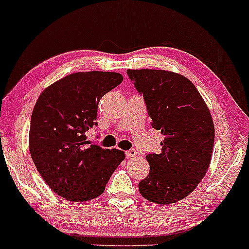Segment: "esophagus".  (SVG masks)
<instances>
[{
	"label": "esophagus",
	"instance_id": "obj_1",
	"mask_svg": "<svg viewBox=\"0 0 249 249\" xmlns=\"http://www.w3.org/2000/svg\"><path fill=\"white\" fill-rule=\"evenodd\" d=\"M138 156V153H137L136 150H133V148H131V150H128L126 152V157L127 158H134V157Z\"/></svg>",
	"mask_w": 249,
	"mask_h": 249
}]
</instances>
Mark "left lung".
I'll list each match as a JSON object with an SVG mask.
<instances>
[{
  "instance_id": "1",
  "label": "left lung",
  "mask_w": 249,
  "mask_h": 249,
  "mask_svg": "<svg viewBox=\"0 0 249 249\" xmlns=\"http://www.w3.org/2000/svg\"><path fill=\"white\" fill-rule=\"evenodd\" d=\"M144 97L152 127L164 136L161 152L146 156L150 173L139 182L148 201L170 205L198 186L211 164L214 124L206 103L190 79L166 70H127Z\"/></svg>"
}]
</instances>
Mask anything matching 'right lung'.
<instances>
[{
  "instance_id": "add662e5",
  "label": "right lung",
  "mask_w": 249,
  "mask_h": 249,
  "mask_svg": "<svg viewBox=\"0 0 249 249\" xmlns=\"http://www.w3.org/2000/svg\"><path fill=\"white\" fill-rule=\"evenodd\" d=\"M123 82L118 72L88 71L63 77L43 90L33 110L29 150L53 192L69 201H88L104 192L125 159L123 151L91 144L101 98Z\"/></svg>"
}]
</instances>
